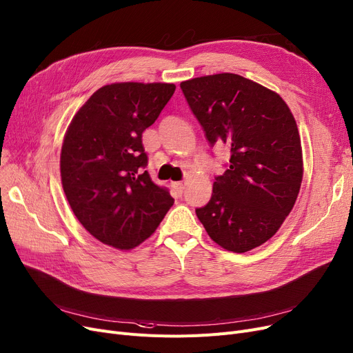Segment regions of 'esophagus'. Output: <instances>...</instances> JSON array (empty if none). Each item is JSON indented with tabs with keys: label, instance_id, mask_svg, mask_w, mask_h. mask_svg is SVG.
Segmentation results:
<instances>
[{
	"label": "esophagus",
	"instance_id": "esophagus-1",
	"mask_svg": "<svg viewBox=\"0 0 353 353\" xmlns=\"http://www.w3.org/2000/svg\"><path fill=\"white\" fill-rule=\"evenodd\" d=\"M172 188L178 195H182L185 190V184H182V182H172Z\"/></svg>",
	"mask_w": 353,
	"mask_h": 353
}]
</instances>
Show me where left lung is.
Listing matches in <instances>:
<instances>
[{
    "instance_id": "left-lung-1",
    "label": "left lung",
    "mask_w": 353,
    "mask_h": 353,
    "mask_svg": "<svg viewBox=\"0 0 353 353\" xmlns=\"http://www.w3.org/2000/svg\"><path fill=\"white\" fill-rule=\"evenodd\" d=\"M181 90L210 146L230 148L229 166L196 217L225 250L258 248L276 233L300 192L303 150L292 112L276 92L236 74L184 81Z\"/></svg>"
}]
</instances>
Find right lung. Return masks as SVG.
Returning <instances> with one entry per match:
<instances>
[{"label":"right lung","instance_id":"obj_1","mask_svg":"<svg viewBox=\"0 0 353 353\" xmlns=\"http://www.w3.org/2000/svg\"><path fill=\"white\" fill-rule=\"evenodd\" d=\"M174 91V83H110L69 124L61 152L62 187L79 223L104 245L139 246L174 204L169 191L145 171L142 145V133Z\"/></svg>","mask_w":353,"mask_h":353}]
</instances>
